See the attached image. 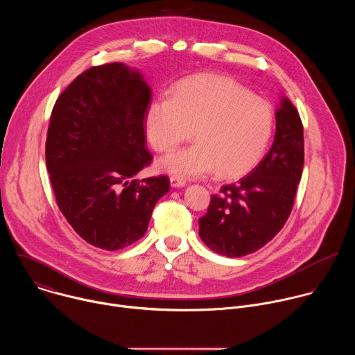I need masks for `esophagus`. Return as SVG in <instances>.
I'll list each match as a JSON object with an SVG mask.
<instances>
[{
	"instance_id": "esophagus-1",
	"label": "esophagus",
	"mask_w": 355,
	"mask_h": 355,
	"mask_svg": "<svg viewBox=\"0 0 355 355\" xmlns=\"http://www.w3.org/2000/svg\"><path fill=\"white\" fill-rule=\"evenodd\" d=\"M185 181L184 180H181V178H178V177H171L170 178V185L173 187V188H182V187H185Z\"/></svg>"
}]
</instances>
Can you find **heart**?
Here are the masks:
<instances>
[{"label":"heart","instance_id":"b5f03b06","mask_svg":"<svg viewBox=\"0 0 355 355\" xmlns=\"http://www.w3.org/2000/svg\"><path fill=\"white\" fill-rule=\"evenodd\" d=\"M272 110L237 81L199 74L180 81L171 98L153 99L144 114L147 141L156 151H170L192 129L195 144L157 163L171 175L200 178L216 171L234 178L263 156L272 132Z\"/></svg>","mask_w":355,"mask_h":355}]
</instances>
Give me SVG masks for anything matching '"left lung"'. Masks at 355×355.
Here are the masks:
<instances>
[{
    "instance_id": "obj_1",
    "label": "left lung",
    "mask_w": 355,
    "mask_h": 355,
    "mask_svg": "<svg viewBox=\"0 0 355 355\" xmlns=\"http://www.w3.org/2000/svg\"><path fill=\"white\" fill-rule=\"evenodd\" d=\"M274 143L261 163L236 184L212 195L199 236L226 257L251 254L284 227L293 207L303 168V126L286 96L275 112Z\"/></svg>"
}]
</instances>
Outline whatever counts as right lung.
<instances>
[{"mask_svg": "<svg viewBox=\"0 0 355 355\" xmlns=\"http://www.w3.org/2000/svg\"><path fill=\"white\" fill-rule=\"evenodd\" d=\"M151 89L123 63L95 66L58 98L46 139V166L59 209L87 243L108 251L147 230L166 175L135 180L150 164L144 114Z\"/></svg>", "mask_w": 355, "mask_h": 355, "instance_id": "1", "label": "right lung"}]
</instances>
